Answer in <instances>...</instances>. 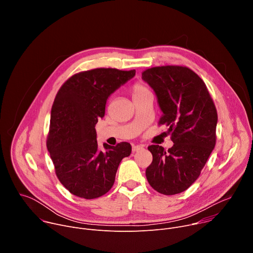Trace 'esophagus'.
I'll list each match as a JSON object with an SVG mask.
<instances>
[{
  "instance_id": "1",
  "label": "esophagus",
  "mask_w": 253,
  "mask_h": 253,
  "mask_svg": "<svg viewBox=\"0 0 253 253\" xmlns=\"http://www.w3.org/2000/svg\"><path fill=\"white\" fill-rule=\"evenodd\" d=\"M142 149H144V146H143V145H136V146H133L132 151H133V152H138V151H141Z\"/></svg>"
}]
</instances>
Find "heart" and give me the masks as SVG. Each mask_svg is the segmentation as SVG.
Listing matches in <instances>:
<instances>
[{"instance_id":"heart-1","label":"heart","mask_w":253,"mask_h":253,"mask_svg":"<svg viewBox=\"0 0 253 253\" xmlns=\"http://www.w3.org/2000/svg\"><path fill=\"white\" fill-rule=\"evenodd\" d=\"M131 93L133 95V98L137 99V98H140V97H142L144 95L149 94L151 92H150V90L146 86H144V85H142L140 83H136V84H134L131 87Z\"/></svg>"}]
</instances>
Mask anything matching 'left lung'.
<instances>
[{"instance_id": "left-lung-1", "label": "left lung", "mask_w": 253, "mask_h": 253, "mask_svg": "<svg viewBox=\"0 0 253 253\" xmlns=\"http://www.w3.org/2000/svg\"><path fill=\"white\" fill-rule=\"evenodd\" d=\"M142 80L154 91L173 146L165 151L151 145L153 160L146 169L149 184L164 195L181 193L199 177L215 146L217 112L206 85L194 72L181 66L147 69Z\"/></svg>"}]
</instances>
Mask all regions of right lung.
I'll use <instances>...</instances> for the list:
<instances>
[{"label":"right lung","instance_id":"add662e5","mask_svg":"<svg viewBox=\"0 0 253 253\" xmlns=\"http://www.w3.org/2000/svg\"><path fill=\"white\" fill-rule=\"evenodd\" d=\"M135 74V70L94 69L72 76L57 93L47 148L57 177L72 194L85 199L106 194L121 160L131 154L127 142L104 143L100 150L95 125L105 115L108 98Z\"/></svg>","mask_w":253,"mask_h":253}]
</instances>
